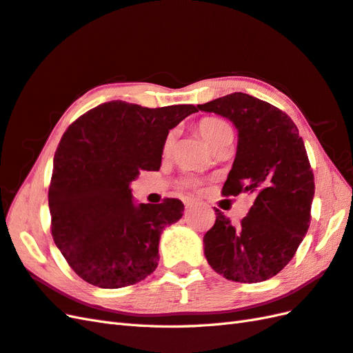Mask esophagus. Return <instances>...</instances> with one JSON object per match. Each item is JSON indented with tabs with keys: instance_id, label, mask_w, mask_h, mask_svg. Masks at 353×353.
I'll return each instance as SVG.
<instances>
[{
	"instance_id": "obj_1",
	"label": "esophagus",
	"mask_w": 353,
	"mask_h": 353,
	"mask_svg": "<svg viewBox=\"0 0 353 353\" xmlns=\"http://www.w3.org/2000/svg\"><path fill=\"white\" fill-rule=\"evenodd\" d=\"M185 207H186V210L194 209V207H195V201H194V200H185Z\"/></svg>"
}]
</instances>
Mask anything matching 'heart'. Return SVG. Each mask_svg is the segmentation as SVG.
<instances>
[{"mask_svg":"<svg viewBox=\"0 0 353 353\" xmlns=\"http://www.w3.org/2000/svg\"><path fill=\"white\" fill-rule=\"evenodd\" d=\"M198 130H200L203 139L207 141L210 148L218 146L219 143L227 140L228 137H232V130L231 126L219 119V117H204L198 123ZM171 144H173V134H168L164 141V150L168 152L171 149ZM186 185L194 186L195 182L192 179H186Z\"/></svg>","mask_w":353,"mask_h":353,"instance_id":"1","label":"heart"}]
</instances>
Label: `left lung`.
<instances>
[{
	"label": "left lung",
	"instance_id": "1",
	"mask_svg": "<svg viewBox=\"0 0 353 353\" xmlns=\"http://www.w3.org/2000/svg\"><path fill=\"white\" fill-rule=\"evenodd\" d=\"M196 107L227 117L239 131L222 195L255 198L239 227L214 210V225L203 240L207 263L232 282H264L294 258L310 225L314 176L304 141L285 112L248 94L234 92Z\"/></svg>",
	"mask_w": 353,
	"mask_h": 353
}]
</instances>
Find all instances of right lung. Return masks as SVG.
<instances>
[{
  "mask_svg": "<svg viewBox=\"0 0 353 353\" xmlns=\"http://www.w3.org/2000/svg\"><path fill=\"white\" fill-rule=\"evenodd\" d=\"M198 112L192 104L148 108L99 104L62 135L49 186L52 237L85 282L125 288L155 271L161 232L182 218L177 198L134 204L130 183L161 167L168 131Z\"/></svg>",
  "mask_w": 353,
  "mask_h": 353,
  "instance_id": "right-lung-1",
  "label": "right lung"
}]
</instances>
